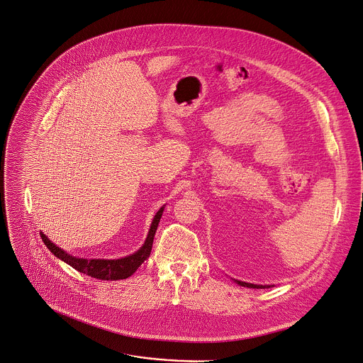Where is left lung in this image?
Here are the masks:
<instances>
[{
  "instance_id": "obj_1",
  "label": "left lung",
  "mask_w": 363,
  "mask_h": 363,
  "mask_svg": "<svg viewBox=\"0 0 363 363\" xmlns=\"http://www.w3.org/2000/svg\"><path fill=\"white\" fill-rule=\"evenodd\" d=\"M237 285H240V286H245V288H251V289H268V288H271V286H274V285H254V284H248V282H241V281H237V279H233Z\"/></svg>"
}]
</instances>
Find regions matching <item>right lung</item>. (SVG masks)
<instances>
[{
  "mask_svg": "<svg viewBox=\"0 0 363 363\" xmlns=\"http://www.w3.org/2000/svg\"><path fill=\"white\" fill-rule=\"evenodd\" d=\"M164 206L160 208V211L155 213V216L152 218L148 234L145 237V244L136 252H133L128 257H123V258H118V259L77 258L74 255L67 254L65 250H62L56 244H53L48 238V235H45L43 233H40V237H42L45 245L50 250V252L55 257L65 261L66 264H69L70 267H73L74 269H77L78 272H81L84 275H88L91 278H96V279H102V281L126 279V278L132 277L138 271V268L150 257L151 247H152V240H154L155 230L158 227L160 218L162 216Z\"/></svg>",
  "mask_w": 363,
  "mask_h": 363,
  "instance_id": "1",
  "label": "right lung"
}]
</instances>
